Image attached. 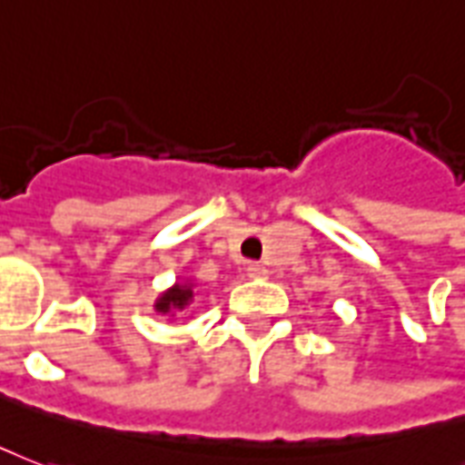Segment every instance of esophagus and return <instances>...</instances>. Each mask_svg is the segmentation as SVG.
I'll use <instances>...</instances> for the list:
<instances>
[{"instance_id":"1","label":"esophagus","mask_w":465,"mask_h":465,"mask_svg":"<svg viewBox=\"0 0 465 465\" xmlns=\"http://www.w3.org/2000/svg\"><path fill=\"white\" fill-rule=\"evenodd\" d=\"M246 273H249V278H266L268 268L261 266V263H251V266L246 268Z\"/></svg>"}]
</instances>
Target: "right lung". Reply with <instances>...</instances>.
I'll list each match as a JSON object with an SVG mask.
<instances>
[{"label": "right lung", "mask_w": 465, "mask_h": 465, "mask_svg": "<svg viewBox=\"0 0 465 465\" xmlns=\"http://www.w3.org/2000/svg\"><path fill=\"white\" fill-rule=\"evenodd\" d=\"M192 301H194V285L174 283L170 291H164V293L154 301V311L163 312V315H174L177 311H184Z\"/></svg>", "instance_id": "1"}]
</instances>
